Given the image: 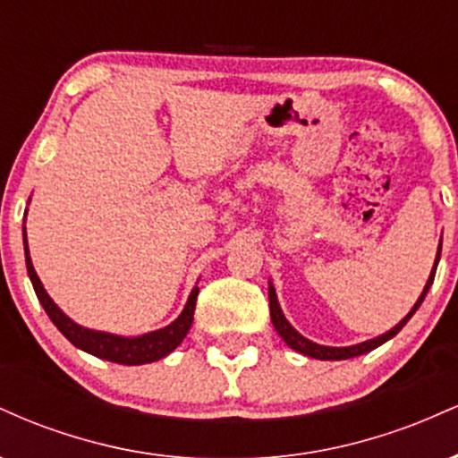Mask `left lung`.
I'll use <instances>...</instances> for the list:
<instances>
[{
	"mask_svg": "<svg viewBox=\"0 0 458 458\" xmlns=\"http://www.w3.org/2000/svg\"><path fill=\"white\" fill-rule=\"evenodd\" d=\"M439 250H441V247H439ZM437 262H439V254H437ZM435 271H437V265H435L433 271H430V277H428L427 286H424L422 295H420L418 301H415V306L411 308V312H409L407 317H404V318L401 320V323L396 325V327L387 331V334H383V335H379V338H375V340H366V343H361V344H355V346H340V349H335V346H320V344H317V343H310V340L303 338L301 334H297V331L293 329V325L288 323L286 318H284V314H282V310H280V303H277V297H276V288H273V286H269L271 323H273V327H276L277 334L282 335L284 343L291 346V349L299 351V353H303V355H308V357H314V360H351V357H357V355H361V353H368V351L377 349V346H381L383 343H387V340L394 338V335H396L398 331H401V329L404 327V325H407V320L413 317L415 310L420 308V303H422L424 297H427L430 284H433V280H435Z\"/></svg>",
	"mask_w": 458,
	"mask_h": 458,
	"instance_id": "8db88e82",
	"label": "left lung"
}]
</instances>
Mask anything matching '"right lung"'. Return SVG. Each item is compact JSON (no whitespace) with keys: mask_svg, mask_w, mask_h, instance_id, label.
<instances>
[{"mask_svg":"<svg viewBox=\"0 0 458 458\" xmlns=\"http://www.w3.org/2000/svg\"><path fill=\"white\" fill-rule=\"evenodd\" d=\"M25 265H28V273L31 286H34L36 297L43 303L45 312L49 314V318L54 320V325L62 334L71 340L77 349L92 353L101 360L115 361V364L124 366H140V364H150V361L161 360L167 353L176 349L182 343V338L187 335L189 327L193 323V310H196V299H198V288H193L191 295L182 314L174 323L167 325L159 331H152V334L140 335V338H120V335L103 334V331H90L86 327H79L77 323H72L71 318L62 314V310L51 301V297L47 295V291L40 284L38 276H36L34 267H31L30 251H28V239H25Z\"/></svg>","mask_w":458,"mask_h":458,"instance_id":"obj_1","label":"right lung"}]
</instances>
